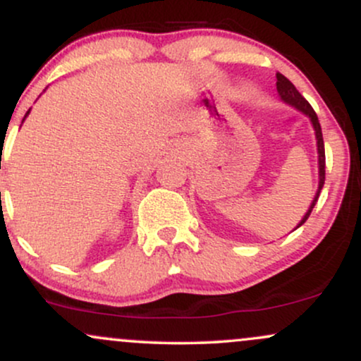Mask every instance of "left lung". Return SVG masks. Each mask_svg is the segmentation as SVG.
Segmentation results:
<instances>
[{
  "mask_svg": "<svg viewBox=\"0 0 361 361\" xmlns=\"http://www.w3.org/2000/svg\"><path fill=\"white\" fill-rule=\"evenodd\" d=\"M276 90H279L281 100L290 103L292 106H295L297 110L304 111L305 115H309L310 122H312L314 126V130H316V139H317V152H319V190L316 193V197H314L312 200V205L309 207L307 214L304 215V219H302L300 224L297 227H300L302 224L309 219L310 212H312L314 205H316L317 198H319V193H321L322 186H324V180H326V154H324V140H322V130H321V123H319V118L316 115V111H314L312 106H310V103L305 100L304 97L299 93V90L295 88V86L290 82L287 78L283 76V74L276 73Z\"/></svg>",
  "mask_w": 361,
  "mask_h": 361,
  "instance_id": "left-lung-1",
  "label": "left lung"
}]
</instances>
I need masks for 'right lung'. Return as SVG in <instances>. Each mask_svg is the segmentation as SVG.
<instances>
[{
    "instance_id": "obj_1",
    "label": "right lung",
    "mask_w": 361,
    "mask_h": 361,
    "mask_svg": "<svg viewBox=\"0 0 361 361\" xmlns=\"http://www.w3.org/2000/svg\"><path fill=\"white\" fill-rule=\"evenodd\" d=\"M28 111H30V110H28ZM28 111H27V114H28Z\"/></svg>"
}]
</instances>
